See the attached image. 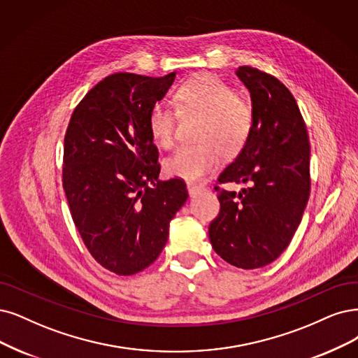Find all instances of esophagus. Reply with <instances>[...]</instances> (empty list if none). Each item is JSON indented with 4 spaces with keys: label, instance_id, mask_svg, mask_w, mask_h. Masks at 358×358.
<instances>
[{
    "label": "esophagus",
    "instance_id": "esophagus-1",
    "mask_svg": "<svg viewBox=\"0 0 358 358\" xmlns=\"http://www.w3.org/2000/svg\"><path fill=\"white\" fill-rule=\"evenodd\" d=\"M205 187L201 186V184H196V182H187V192L190 196H196L197 193H201Z\"/></svg>",
    "mask_w": 358,
    "mask_h": 358
}]
</instances>
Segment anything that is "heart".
I'll list each match as a JSON object with an SVG mask.
<instances>
[{
	"instance_id": "obj_1",
	"label": "heart",
	"mask_w": 358,
	"mask_h": 358,
	"mask_svg": "<svg viewBox=\"0 0 358 358\" xmlns=\"http://www.w3.org/2000/svg\"><path fill=\"white\" fill-rule=\"evenodd\" d=\"M177 109L153 104L148 128L153 141L171 149L177 137L178 113L202 115L196 129L197 143L184 144L165 161L166 174L186 181H199L226 157L239 155L254 128V109L237 91L214 75H199L182 83L174 92Z\"/></svg>"
}]
</instances>
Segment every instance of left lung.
Wrapping results in <instances>:
<instances>
[{
    "instance_id": "obj_1",
    "label": "left lung",
    "mask_w": 358,
    "mask_h": 358,
    "mask_svg": "<svg viewBox=\"0 0 358 358\" xmlns=\"http://www.w3.org/2000/svg\"><path fill=\"white\" fill-rule=\"evenodd\" d=\"M250 92L254 128L243 150L218 181L246 184L220 192V214L209 226L215 252L252 270L279 257L302 220L310 197V143L296 100L277 78L250 66L236 71Z\"/></svg>"
}]
</instances>
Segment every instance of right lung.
Masks as SVG:
<instances>
[{
  "label": "right lung",
  "instance_id": "1",
  "mask_svg": "<svg viewBox=\"0 0 358 358\" xmlns=\"http://www.w3.org/2000/svg\"><path fill=\"white\" fill-rule=\"evenodd\" d=\"M174 78L106 76L76 106L66 131L63 189L72 220L92 258L117 275L156 261L189 197L182 180H157L159 152L148 128L150 108Z\"/></svg>",
  "mask_w": 358,
  "mask_h": 358
}]
</instances>
